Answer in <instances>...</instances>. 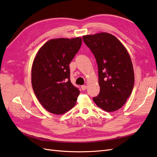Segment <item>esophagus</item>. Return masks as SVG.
I'll use <instances>...</instances> for the list:
<instances>
[{"mask_svg": "<svg viewBox=\"0 0 157 157\" xmlns=\"http://www.w3.org/2000/svg\"><path fill=\"white\" fill-rule=\"evenodd\" d=\"M81 88H82V90H86V88H87V86L83 85V86H81Z\"/></svg>", "mask_w": 157, "mask_h": 157, "instance_id": "34e87169", "label": "esophagus"}]
</instances>
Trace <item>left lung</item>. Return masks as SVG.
Returning a JSON list of instances; mask_svg holds the SVG:
<instances>
[{
	"mask_svg": "<svg viewBox=\"0 0 157 157\" xmlns=\"http://www.w3.org/2000/svg\"><path fill=\"white\" fill-rule=\"evenodd\" d=\"M83 40L90 48L98 65L100 93L93 101L106 112L121 109L134 85V68L128 51L109 33L83 36Z\"/></svg>",
	"mask_w": 157,
	"mask_h": 157,
	"instance_id": "8db88e82",
	"label": "left lung"
}]
</instances>
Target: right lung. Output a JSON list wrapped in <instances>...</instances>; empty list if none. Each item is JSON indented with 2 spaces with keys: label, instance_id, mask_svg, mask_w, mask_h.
Wrapping results in <instances>:
<instances>
[{
  "label": "right lung",
  "instance_id": "obj_1",
  "mask_svg": "<svg viewBox=\"0 0 157 157\" xmlns=\"http://www.w3.org/2000/svg\"><path fill=\"white\" fill-rule=\"evenodd\" d=\"M82 39L56 38L46 42L36 54L32 68V85L46 111L62 115L75 106L79 90L70 81L69 64Z\"/></svg>",
  "mask_w": 157,
  "mask_h": 157
}]
</instances>
